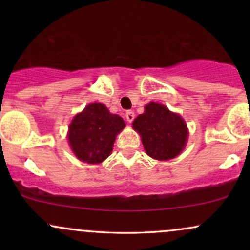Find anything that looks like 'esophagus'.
Instances as JSON below:
<instances>
[{
  "label": "esophagus",
  "mask_w": 250,
  "mask_h": 250,
  "mask_svg": "<svg viewBox=\"0 0 250 250\" xmlns=\"http://www.w3.org/2000/svg\"><path fill=\"white\" fill-rule=\"evenodd\" d=\"M134 117H135V115H134V113L131 110H128L127 113H125V119H127V121L129 123H131L134 121Z\"/></svg>",
  "instance_id": "esophagus-1"
}]
</instances>
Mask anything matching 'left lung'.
Masks as SVG:
<instances>
[{"label":"left lung","mask_w":250,"mask_h":250,"mask_svg":"<svg viewBox=\"0 0 250 250\" xmlns=\"http://www.w3.org/2000/svg\"><path fill=\"white\" fill-rule=\"evenodd\" d=\"M133 128L141 136L148 156L159 161L176 157L188 141L189 131L183 117L159 102L146 104L145 113L133 121Z\"/></svg>","instance_id":"obj_1"}]
</instances>
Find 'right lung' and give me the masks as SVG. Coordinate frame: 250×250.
<instances>
[{
    "label": "right lung",
    "mask_w": 250,
    "mask_h": 250,
    "mask_svg": "<svg viewBox=\"0 0 250 250\" xmlns=\"http://www.w3.org/2000/svg\"><path fill=\"white\" fill-rule=\"evenodd\" d=\"M125 127L121 116L111 114L101 102H91L71 120L68 142L80 161L97 165L111 154L117 134Z\"/></svg>",
    "instance_id": "right-lung-1"
}]
</instances>
